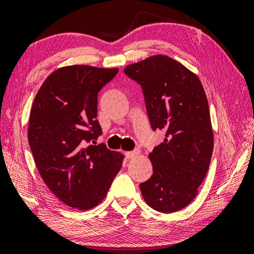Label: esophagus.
I'll return each instance as SVG.
<instances>
[{
  "label": "esophagus",
  "mask_w": 254,
  "mask_h": 254,
  "mask_svg": "<svg viewBox=\"0 0 254 254\" xmlns=\"http://www.w3.org/2000/svg\"><path fill=\"white\" fill-rule=\"evenodd\" d=\"M138 155H139V151L138 150L126 151V156H127V158H128V160H130V158H134L135 156H138Z\"/></svg>",
  "instance_id": "1"
}]
</instances>
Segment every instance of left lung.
<instances>
[{"mask_svg": "<svg viewBox=\"0 0 254 254\" xmlns=\"http://www.w3.org/2000/svg\"><path fill=\"white\" fill-rule=\"evenodd\" d=\"M124 73L141 85L153 130L165 132L148 155L154 173L140 184L142 197L158 212H177L196 197L210 166L214 140L205 91L197 75L164 55Z\"/></svg>", "mask_w": 254, "mask_h": 254, "instance_id": "8db88e82", "label": "left lung"}]
</instances>
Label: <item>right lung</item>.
Returning <instances> with one entry per match:
<instances>
[{"label":"right lung","instance_id":"right-lung-1","mask_svg":"<svg viewBox=\"0 0 254 254\" xmlns=\"http://www.w3.org/2000/svg\"><path fill=\"white\" fill-rule=\"evenodd\" d=\"M119 68L71 65L45 78L33 101L28 142L48 188L63 203L79 211L103 202L122 168L124 155L94 140L98 93ZM94 140V145L86 143Z\"/></svg>","mask_w":254,"mask_h":254}]
</instances>
